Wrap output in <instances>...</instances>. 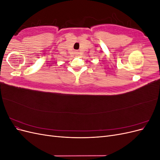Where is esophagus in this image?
<instances>
[{"mask_svg": "<svg viewBox=\"0 0 160 160\" xmlns=\"http://www.w3.org/2000/svg\"><path fill=\"white\" fill-rule=\"evenodd\" d=\"M77 52H75V53H76V55H77Z\"/></svg>", "mask_w": 160, "mask_h": 160, "instance_id": "1", "label": "esophagus"}]
</instances>
